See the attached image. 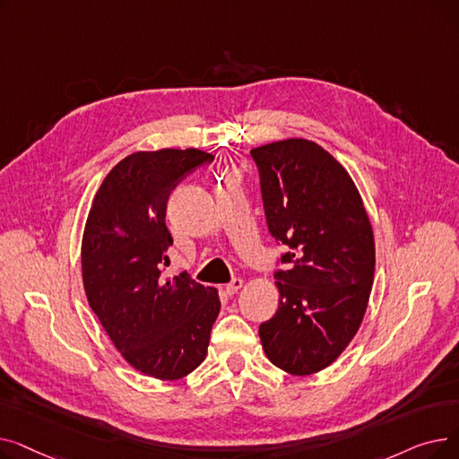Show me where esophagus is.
<instances>
[{
	"instance_id": "obj_1",
	"label": "esophagus",
	"mask_w": 459,
	"mask_h": 459,
	"mask_svg": "<svg viewBox=\"0 0 459 459\" xmlns=\"http://www.w3.org/2000/svg\"><path fill=\"white\" fill-rule=\"evenodd\" d=\"M242 286H244V281H242V279H232V281L225 286V292H227L229 296H234Z\"/></svg>"
}]
</instances>
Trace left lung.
Wrapping results in <instances>:
<instances>
[{
  "instance_id": "obj_1",
  "label": "left lung",
  "mask_w": 459,
  "mask_h": 459,
  "mask_svg": "<svg viewBox=\"0 0 459 459\" xmlns=\"http://www.w3.org/2000/svg\"><path fill=\"white\" fill-rule=\"evenodd\" d=\"M272 236L290 247L275 273L279 308L262 348L292 376L327 368L360 327L374 282V232L350 173L318 143L292 137L251 151Z\"/></svg>"
}]
</instances>
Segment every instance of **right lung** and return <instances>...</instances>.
I'll list each match as a JSON object with an SVG mask.
<instances>
[{
  "label": "right lung",
  "mask_w": 459,
  "mask_h": 459,
  "mask_svg": "<svg viewBox=\"0 0 459 459\" xmlns=\"http://www.w3.org/2000/svg\"><path fill=\"white\" fill-rule=\"evenodd\" d=\"M213 161L199 149L139 151L120 160L96 191L82 239L87 301L113 346L144 376L175 381L206 357L220 315L215 288L186 272L163 279L173 236L167 199L180 180Z\"/></svg>",
  "instance_id": "add662e5"
}]
</instances>
